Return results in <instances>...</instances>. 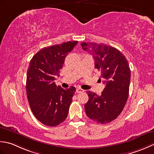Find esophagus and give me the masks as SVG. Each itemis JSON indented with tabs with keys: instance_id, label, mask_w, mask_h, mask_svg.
<instances>
[{
	"instance_id": "34e87169",
	"label": "esophagus",
	"mask_w": 154,
	"mask_h": 154,
	"mask_svg": "<svg viewBox=\"0 0 154 154\" xmlns=\"http://www.w3.org/2000/svg\"><path fill=\"white\" fill-rule=\"evenodd\" d=\"M84 92V90L81 89V88H77L76 90V93H82Z\"/></svg>"
}]
</instances>
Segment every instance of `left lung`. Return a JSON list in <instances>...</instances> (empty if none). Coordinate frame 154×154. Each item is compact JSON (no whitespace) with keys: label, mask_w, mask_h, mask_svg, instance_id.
I'll return each mask as SVG.
<instances>
[{"label":"left lung","mask_w":154,"mask_h":154,"mask_svg":"<svg viewBox=\"0 0 154 154\" xmlns=\"http://www.w3.org/2000/svg\"><path fill=\"white\" fill-rule=\"evenodd\" d=\"M81 46L92 55L95 68L106 84L101 96L87 91L89 99L84 105L86 114L98 124L109 123L120 114L129 95L131 72L128 61L111 46L94 42H82Z\"/></svg>","instance_id":"1"}]
</instances>
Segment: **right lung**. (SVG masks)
Listing matches in <instances>:
<instances>
[{
	"instance_id": "1",
	"label": "right lung",
	"mask_w": 154,
	"mask_h": 154,
	"mask_svg": "<svg viewBox=\"0 0 154 154\" xmlns=\"http://www.w3.org/2000/svg\"><path fill=\"white\" fill-rule=\"evenodd\" d=\"M78 41L45 47L31 59L27 70V98L34 116L48 126H56L67 118L76 88L63 89L56 85L65 58Z\"/></svg>"
}]
</instances>
